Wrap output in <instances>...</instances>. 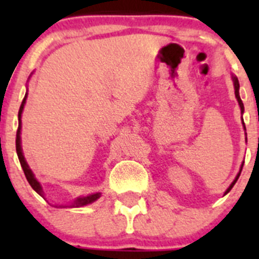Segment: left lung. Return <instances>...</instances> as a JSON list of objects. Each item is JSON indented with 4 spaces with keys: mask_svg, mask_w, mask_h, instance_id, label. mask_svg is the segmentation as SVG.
I'll return each mask as SVG.
<instances>
[{
    "mask_svg": "<svg viewBox=\"0 0 259 259\" xmlns=\"http://www.w3.org/2000/svg\"><path fill=\"white\" fill-rule=\"evenodd\" d=\"M233 84H235V96H236L237 101H239L240 109H241V113H242V111H244V105H242L241 98H240V95H239V88H240V85H239V80H237V77H235V76H233ZM241 170H242V167H241ZM240 174H241V172H239V175L236 176V179L233 180V182H232V184L230 185V188H228L227 191H226V193H224V194H227L228 192H230L231 189H232V187H233V185H235V183H236V182H237V179H239Z\"/></svg>",
    "mask_w": 259,
    "mask_h": 259,
    "instance_id": "obj_1",
    "label": "left lung"
}]
</instances>
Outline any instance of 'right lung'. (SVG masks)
I'll return each instance as SVG.
<instances>
[{
	"label": "right lung",
	"instance_id": "right-lung-1",
	"mask_svg": "<svg viewBox=\"0 0 259 259\" xmlns=\"http://www.w3.org/2000/svg\"><path fill=\"white\" fill-rule=\"evenodd\" d=\"M26 98L27 95L24 96L23 98L22 105H20V109H19V113H18V118H19V125H18V131H17V139H15V146H17V154L18 158H19V162H20V166H22L23 171H24V175H26L27 180H28L29 185H31L32 188L35 189L40 196H42V189H41V185L37 180L35 179V176L32 174L31 168L28 167L27 164L26 159L23 157V153H22V146H20V128H22V122H20V118H22V111H23V107H24V104H26ZM100 194L101 193H95V194H91V196H87V197H80L76 198V201L74 202V206H84V205H88V203H92L93 201L97 200L100 197Z\"/></svg>",
	"mask_w": 259,
	"mask_h": 259
}]
</instances>
